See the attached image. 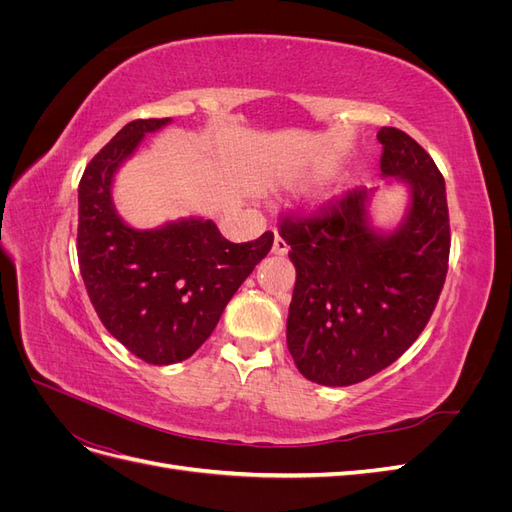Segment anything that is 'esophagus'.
Returning a JSON list of instances; mask_svg holds the SVG:
<instances>
[{
  "instance_id": "1",
  "label": "esophagus",
  "mask_w": 512,
  "mask_h": 512,
  "mask_svg": "<svg viewBox=\"0 0 512 512\" xmlns=\"http://www.w3.org/2000/svg\"><path fill=\"white\" fill-rule=\"evenodd\" d=\"M273 254H277V256L288 254V243L280 235H275V239H273Z\"/></svg>"
}]
</instances>
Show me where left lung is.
Returning <instances> with one entry per match:
<instances>
[{
	"mask_svg": "<svg viewBox=\"0 0 512 512\" xmlns=\"http://www.w3.org/2000/svg\"><path fill=\"white\" fill-rule=\"evenodd\" d=\"M384 177L408 183L406 220L389 235L367 220V188L314 213L280 218L297 269L286 342L301 374L348 386L395 363L423 333L448 271L451 224L444 177L397 128L378 132Z\"/></svg>",
	"mask_w": 512,
	"mask_h": 512,
	"instance_id": "8db88e82",
	"label": "left lung"
}]
</instances>
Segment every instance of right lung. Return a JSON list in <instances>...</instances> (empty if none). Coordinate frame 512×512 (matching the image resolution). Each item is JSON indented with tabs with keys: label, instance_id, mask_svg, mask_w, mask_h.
<instances>
[{
	"label": "right lung",
	"instance_id": "obj_1",
	"mask_svg": "<svg viewBox=\"0 0 512 512\" xmlns=\"http://www.w3.org/2000/svg\"><path fill=\"white\" fill-rule=\"evenodd\" d=\"M168 121H130L91 158L79 183L76 252L91 305L106 331L151 365L190 359L273 245L271 230L230 243L211 220L136 230L119 218L111 198L117 168Z\"/></svg>",
	"mask_w": 512,
	"mask_h": 512
}]
</instances>
